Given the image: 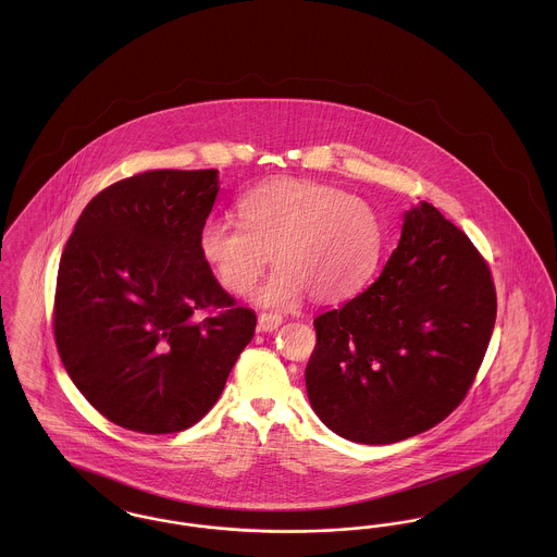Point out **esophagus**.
I'll return each instance as SVG.
<instances>
[{
  "mask_svg": "<svg viewBox=\"0 0 557 557\" xmlns=\"http://www.w3.org/2000/svg\"><path fill=\"white\" fill-rule=\"evenodd\" d=\"M282 315H277V313H261L259 315V330L261 332H273V330H277L280 325H282Z\"/></svg>",
  "mask_w": 557,
  "mask_h": 557,
  "instance_id": "34e87169",
  "label": "esophagus"
}]
</instances>
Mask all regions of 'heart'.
Returning a JSON list of instances; mask_svg holds the SVG:
<instances>
[{"label": "heart", "mask_w": 557, "mask_h": 557, "mask_svg": "<svg viewBox=\"0 0 557 557\" xmlns=\"http://www.w3.org/2000/svg\"><path fill=\"white\" fill-rule=\"evenodd\" d=\"M239 225L209 219L198 252L232 294L250 290L267 257L275 265L255 300L294 307L309 296L336 302L352 296L373 273L384 246L377 211L361 196L313 180H275L238 200Z\"/></svg>", "instance_id": "heart-1"}]
</instances>
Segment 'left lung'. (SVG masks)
<instances>
[{"label": "left lung", "instance_id": "8db88e82", "mask_svg": "<svg viewBox=\"0 0 557 557\" xmlns=\"http://www.w3.org/2000/svg\"><path fill=\"white\" fill-rule=\"evenodd\" d=\"M495 318L486 261L422 202L405 212L398 246L370 288L313 321L311 407L352 443L391 445L425 432L468 395Z\"/></svg>", "mask_w": 557, "mask_h": 557}]
</instances>
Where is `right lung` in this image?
Returning <instances> with one entry per match:
<instances>
[{
  "label": "right lung",
  "instance_id": "right-lung-1",
  "mask_svg": "<svg viewBox=\"0 0 557 557\" xmlns=\"http://www.w3.org/2000/svg\"><path fill=\"white\" fill-rule=\"evenodd\" d=\"M216 175L157 169L121 180L91 198L64 246L53 338L81 395L112 424L173 434L200 422L255 336V311L198 252Z\"/></svg>",
  "mask_w": 557,
  "mask_h": 557
}]
</instances>
